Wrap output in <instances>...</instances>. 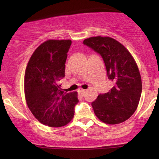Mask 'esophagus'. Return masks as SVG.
I'll return each mask as SVG.
<instances>
[{
	"instance_id": "obj_1",
	"label": "esophagus",
	"mask_w": 159,
	"mask_h": 159,
	"mask_svg": "<svg viewBox=\"0 0 159 159\" xmlns=\"http://www.w3.org/2000/svg\"><path fill=\"white\" fill-rule=\"evenodd\" d=\"M78 92H79L80 93H81L82 95H84V93H85V92H86V90H82V89H79V90H78Z\"/></svg>"
}]
</instances>
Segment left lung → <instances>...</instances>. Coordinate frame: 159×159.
Instances as JSON below:
<instances>
[{"mask_svg":"<svg viewBox=\"0 0 159 159\" xmlns=\"http://www.w3.org/2000/svg\"><path fill=\"white\" fill-rule=\"evenodd\" d=\"M83 44L103 58L112 88L101 93L91 105L95 114L106 124L123 122L134 114L140 101L142 82L138 67L126 48L108 37L85 39Z\"/></svg>","mask_w":159,"mask_h":159,"instance_id":"1","label":"left lung"}]
</instances>
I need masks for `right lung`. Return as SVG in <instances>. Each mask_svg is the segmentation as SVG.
I'll list each match as a JSON object with an SVG mask.
<instances>
[{
    "label": "right lung",
    "mask_w": 159,
    "mask_h": 159,
    "mask_svg": "<svg viewBox=\"0 0 159 159\" xmlns=\"http://www.w3.org/2000/svg\"><path fill=\"white\" fill-rule=\"evenodd\" d=\"M70 40H49L37 48L28 62L25 76L27 104L43 125L59 127L68 124L79 102L77 93H66L59 82L65 77Z\"/></svg>",
    "instance_id": "right-lung-1"
}]
</instances>
